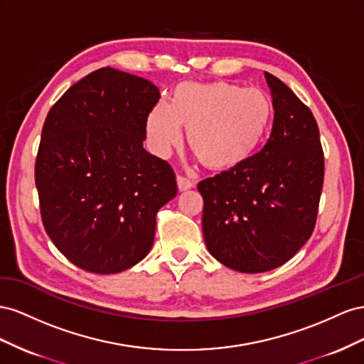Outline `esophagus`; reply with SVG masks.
Returning <instances> with one entry per match:
<instances>
[{
	"instance_id": "esophagus-1",
	"label": "esophagus",
	"mask_w": 364,
	"mask_h": 364,
	"mask_svg": "<svg viewBox=\"0 0 364 364\" xmlns=\"http://www.w3.org/2000/svg\"><path fill=\"white\" fill-rule=\"evenodd\" d=\"M176 186H178V191L180 192H184V191L192 189L193 186H195V183L191 181L189 178H186V176L178 175V176H176Z\"/></svg>"
}]
</instances>
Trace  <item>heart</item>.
<instances>
[{
	"label": "heart",
	"mask_w": 364,
	"mask_h": 364,
	"mask_svg": "<svg viewBox=\"0 0 364 364\" xmlns=\"http://www.w3.org/2000/svg\"><path fill=\"white\" fill-rule=\"evenodd\" d=\"M273 103L261 90L232 82H183L171 103H155L146 117V139L154 154L164 157L181 141L212 171L241 168L262 146L273 123Z\"/></svg>",
	"instance_id": "obj_1"
}]
</instances>
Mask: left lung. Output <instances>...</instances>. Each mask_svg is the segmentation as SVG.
Masks as SVG:
<instances>
[{"label":"left lung","mask_w":364,"mask_h":364,"mask_svg":"<svg viewBox=\"0 0 364 364\" xmlns=\"http://www.w3.org/2000/svg\"><path fill=\"white\" fill-rule=\"evenodd\" d=\"M274 120L265 146L241 168L198 184L209 253L241 273L289 261L313 235L323 186L317 122L282 80L265 71Z\"/></svg>","instance_id":"1"}]
</instances>
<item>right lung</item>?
Instances as JSON below:
<instances>
[{
	"mask_svg": "<svg viewBox=\"0 0 364 364\" xmlns=\"http://www.w3.org/2000/svg\"><path fill=\"white\" fill-rule=\"evenodd\" d=\"M160 99L149 80L105 67L70 87L47 114L35 166L41 216L70 262L120 273L151 252L155 215L175 173L143 148Z\"/></svg>",
	"mask_w": 364,
	"mask_h": 364,
	"instance_id": "obj_1",
	"label": "right lung"
}]
</instances>
